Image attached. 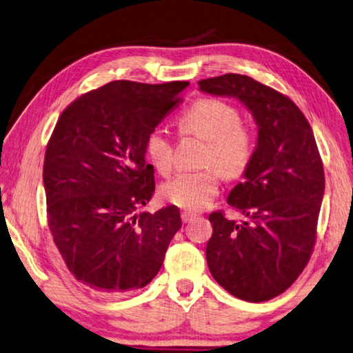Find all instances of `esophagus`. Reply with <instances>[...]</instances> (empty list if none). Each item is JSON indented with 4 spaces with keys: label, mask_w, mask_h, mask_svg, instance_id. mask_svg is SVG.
I'll list each match as a JSON object with an SVG mask.
<instances>
[{
    "label": "esophagus",
    "mask_w": 353,
    "mask_h": 353,
    "mask_svg": "<svg viewBox=\"0 0 353 353\" xmlns=\"http://www.w3.org/2000/svg\"><path fill=\"white\" fill-rule=\"evenodd\" d=\"M196 217L194 213H190V211H182V221L187 223V222H191Z\"/></svg>",
    "instance_id": "1"
}]
</instances>
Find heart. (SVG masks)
I'll use <instances>...</instances> for the list:
<instances>
[{"mask_svg":"<svg viewBox=\"0 0 353 353\" xmlns=\"http://www.w3.org/2000/svg\"><path fill=\"white\" fill-rule=\"evenodd\" d=\"M179 128L185 136L207 142L202 157L205 168L179 172L162 187V196L177 207L197 211L207 207L219 193L222 174L239 179L254 156L253 131L241 121L236 106L221 99H199L182 114ZM145 152L160 174H168L174 162V140L162 126L148 131Z\"/></svg>","mask_w":353,"mask_h":353,"instance_id":"obj_1","label":"heart"}]
</instances>
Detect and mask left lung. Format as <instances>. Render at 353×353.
I'll return each instance as SVG.
<instances>
[{
	"label": "left lung",
	"mask_w": 353,
	"mask_h": 353,
	"mask_svg": "<svg viewBox=\"0 0 353 353\" xmlns=\"http://www.w3.org/2000/svg\"><path fill=\"white\" fill-rule=\"evenodd\" d=\"M197 85L241 100L258 123L252 165L227 199L247 221H230L222 210L210 214L207 262L228 293L262 303L284 293L309 264L324 196L323 160L304 114L276 89L239 74Z\"/></svg>",
	"instance_id": "8db88e82"
}]
</instances>
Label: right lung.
I'll use <instances>...</instances> for the list:
<instances>
[{
	"label": "right lung",
	"instance_id": "obj_1",
	"mask_svg": "<svg viewBox=\"0 0 353 353\" xmlns=\"http://www.w3.org/2000/svg\"><path fill=\"white\" fill-rule=\"evenodd\" d=\"M187 86L111 81L75 99L54 128L43 165L48 225L69 272L95 293L148 285L182 227L176 205L140 210L156 190L145 137Z\"/></svg>",
	"mask_w": 353,
	"mask_h": 353
}]
</instances>
